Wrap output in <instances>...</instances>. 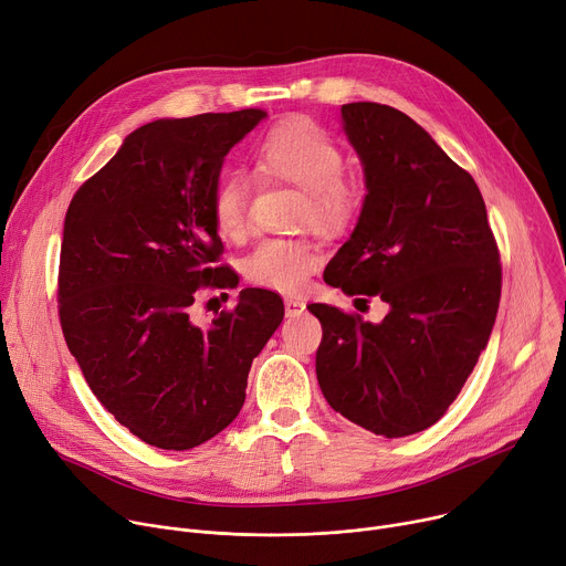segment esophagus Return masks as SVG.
<instances>
[{
    "label": "esophagus",
    "instance_id": "1",
    "mask_svg": "<svg viewBox=\"0 0 566 566\" xmlns=\"http://www.w3.org/2000/svg\"><path fill=\"white\" fill-rule=\"evenodd\" d=\"M303 311H306V303H303L301 298H294V296L285 298V315L287 317H298Z\"/></svg>",
    "mask_w": 566,
    "mask_h": 566
}]
</instances>
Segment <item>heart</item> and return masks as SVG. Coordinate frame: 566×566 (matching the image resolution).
Segmentation results:
<instances>
[{
    "instance_id": "heart-1",
    "label": "heart",
    "mask_w": 566,
    "mask_h": 566,
    "mask_svg": "<svg viewBox=\"0 0 566 566\" xmlns=\"http://www.w3.org/2000/svg\"><path fill=\"white\" fill-rule=\"evenodd\" d=\"M344 149L306 117L285 119L258 140L253 169L260 179L287 181L303 190L296 220L319 233L349 229L363 208V188L344 174ZM210 220L222 240L242 242L249 231V181L231 171L214 184ZM319 249L306 238H263L247 255L242 270L260 287L298 292L319 265Z\"/></svg>"
}]
</instances>
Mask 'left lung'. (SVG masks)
I'll use <instances>...</instances> for the list:
<instances>
[{"mask_svg":"<svg viewBox=\"0 0 566 566\" xmlns=\"http://www.w3.org/2000/svg\"><path fill=\"white\" fill-rule=\"evenodd\" d=\"M367 197L324 281L389 303L380 324L326 303L315 369L328 406L385 438L440 421L488 346L501 301V253L481 190L406 113L342 106ZM367 301V298H363Z\"/></svg>","mask_w":566,"mask_h":566,"instance_id":"1","label":"left lung"}]
</instances>
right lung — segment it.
<instances>
[{
  "label": "right lung",
  "instance_id": "right-lung-1",
  "mask_svg": "<svg viewBox=\"0 0 566 566\" xmlns=\"http://www.w3.org/2000/svg\"><path fill=\"white\" fill-rule=\"evenodd\" d=\"M268 113L156 119L72 197L61 242L59 317L97 401L143 442L195 449L240 412L253 358L283 322V298L244 287L208 328L201 290L238 287L217 265L210 195L224 156Z\"/></svg>",
  "mask_w": 566,
  "mask_h": 566
}]
</instances>
